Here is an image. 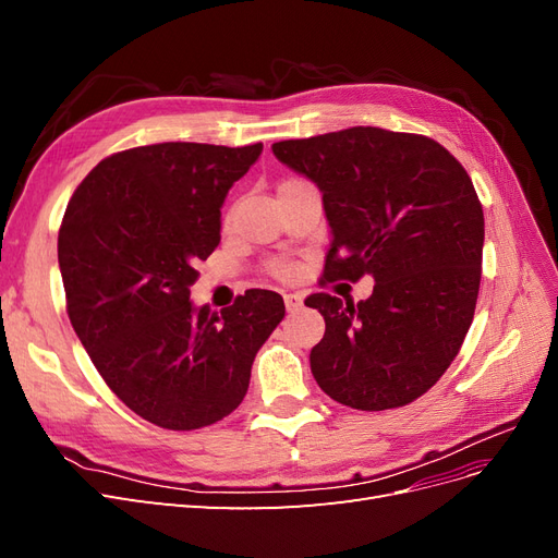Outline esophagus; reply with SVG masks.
I'll return each mask as SVG.
<instances>
[{"instance_id":"esophagus-1","label":"esophagus","mask_w":558,"mask_h":558,"mask_svg":"<svg viewBox=\"0 0 558 558\" xmlns=\"http://www.w3.org/2000/svg\"><path fill=\"white\" fill-rule=\"evenodd\" d=\"M283 302H286V310L295 312V310L302 305V295H300V293H286V295H283Z\"/></svg>"}]
</instances>
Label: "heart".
Here are the masks:
<instances>
[{
  "mask_svg": "<svg viewBox=\"0 0 558 558\" xmlns=\"http://www.w3.org/2000/svg\"><path fill=\"white\" fill-rule=\"evenodd\" d=\"M293 183H298V179H286V181H281L279 189H286V185H293ZM226 223H228V218H226ZM272 272L277 277H281V279H291L293 277V265H289V263H275L272 265Z\"/></svg>",
  "mask_w": 558,
  "mask_h": 558,
  "instance_id": "b5f03b06",
  "label": "heart"
}]
</instances>
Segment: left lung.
<instances>
[{
	"label": "left lung",
	"instance_id": "left-lung-1",
	"mask_svg": "<svg viewBox=\"0 0 558 558\" xmlns=\"http://www.w3.org/2000/svg\"><path fill=\"white\" fill-rule=\"evenodd\" d=\"M324 193V281L375 279L367 300H305L326 318L312 353L324 391L363 412L402 408L445 375L472 324L484 214L463 165L424 134L349 128L272 144Z\"/></svg>",
	"mask_w": 558,
	"mask_h": 558
}]
</instances>
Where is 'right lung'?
<instances>
[{"label": "right lung", "instance_id": "obj_1", "mask_svg": "<svg viewBox=\"0 0 558 558\" xmlns=\"http://www.w3.org/2000/svg\"><path fill=\"white\" fill-rule=\"evenodd\" d=\"M260 154L263 144L128 148L66 205V314L111 391L160 428H205L238 410L253 359L286 314L279 293L258 289L221 314L191 302L195 265L221 242L226 195Z\"/></svg>", "mask_w": 558, "mask_h": 558}]
</instances>
